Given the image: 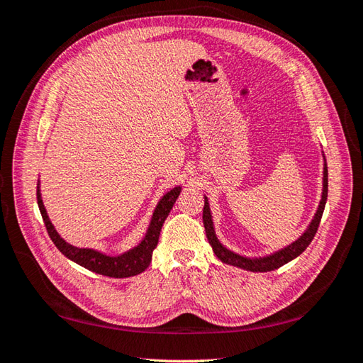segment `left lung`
<instances>
[{"label":"left lung","mask_w":363,"mask_h":363,"mask_svg":"<svg viewBox=\"0 0 363 363\" xmlns=\"http://www.w3.org/2000/svg\"><path fill=\"white\" fill-rule=\"evenodd\" d=\"M323 160H325V165H323V190H321V199L318 204V209L315 212L312 221L309 223V226L306 228V230L301 234L295 242H291L290 245L284 246V248L277 250L272 254H267V256H259V257H246L242 256V254L234 252L233 250L226 248L223 245L217 233H215V226H213V220H212V212H211V206H209V199L204 196V209H203V221H204V229H206V235L207 240H209L212 250L215 252L223 264L233 265L237 268H243L246 272H254V273H265V272H273V269L279 268L285 264H289L290 260L296 259L299 254H303V251L311 245L312 238L317 234L318 225L323 217V212H325V206H326V199H328V165H326V157L325 152H323Z\"/></svg>","instance_id":"8db88e82"}]
</instances>
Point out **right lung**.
I'll list each match as a JSON object with an SVG mask.
<instances>
[{
  "mask_svg": "<svg viewBox=\"0 0 363 363\" xmlns=\"http://www.w3.org/2000/svg\"><path fill=\"white\" fill-rule=\"evenodd\" d=\"M181 190V186H176L172 190H168L167 194H164V196L159 199L156 209L152 212L148 229H146L142 240L138 242L134 248H130L121 254H115V256H111V254H106L94 248H78V246H73L72 243H68L59 235L43 206V199L40 194V181L37 182V204L38 209H40L43 223L51 237V240L67 259H70L74 264H78L98 274H104L109 277H130L143 273L145 269L150 267L152 251L159 242L160 229L164 226V221L168 217L169 211L173 209V204L176 203L177 196H179Z\"/></svg>",
  "mask_w": 363,
  "mask_h": 363,
  "instance_id": "1",
  "label": "right lung"
}]
</instances>
